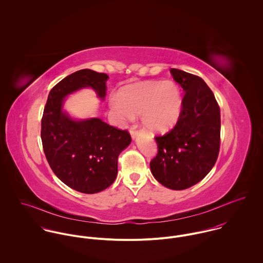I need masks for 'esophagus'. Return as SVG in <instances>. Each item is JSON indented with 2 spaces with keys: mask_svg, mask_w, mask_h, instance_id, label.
<instances>
[{
  "mask_svg": "<svg viewBox=\"0 0 263 263\" xmlns=\"http://www.w3.org/2000/svg\"><path fill=\"white\" fill-rule=\"evenodd\" d=\"M129 134H130L132 139H133V140H136V139L138 138V136H139L140 133H139L138 130H136V127H132L130 130H129Z\"/></svg>",
  "mask_w": 263,
  "mask_h": 263,
  "instance_id": "34e87169",
  "label": "esophagus"
}]
</instances>
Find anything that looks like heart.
<instances>
[{
  "mask_svg": "<svg viewBox=\"0 0 263 263\" xmlns=\"http://www.w3.org/2000/svg\"><path fill=\"white\" fill-rule=\"evenodd\" d=\"M113 111L120 118L141 114L142 124L153 133H166L178 121L182 96L173 81H148L125 86L110 99Z\"/></svg>",
  "mask_w": 263,
  "mask_h": 263,
  "instance_id": "1",
  "label": "heart"
}]
</instances>
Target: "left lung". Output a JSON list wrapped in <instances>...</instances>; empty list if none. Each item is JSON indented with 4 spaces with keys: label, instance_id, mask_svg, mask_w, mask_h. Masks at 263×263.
Segmentation results:
<instances>
[{
    "label": "left lung",
    "instance_id": "obj_1",
    "mask_svg": "<svg viewBox=\"0 0 263 263\" xmlns=\"http://www.w3.org/2000/svg\"><path fill=\"white\" fill-rule=\"evenodd\" d=\"M171 75L185 92L175 127L156 137L158 154L151 172L163 186L182 190L202 180L213 169L220 150L221 112L205 82L178 69Z\"/></svg>",
    "mask_w": 263,
    "mask_h": 263
}]
</instances>
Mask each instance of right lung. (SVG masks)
I'll return each instance as SVG.
<instances>
[{
    "instance_id": "add662e5",
    "label": "right lung",
    "mask_w": 263,
    "mask_h": 263,
    "mask_svg": "<svg viewBox=\"0 0 263 263\" xmlns=\"http://www.w3.org/2000/svg\"><path fill=\"white\" fill-rule=\"evenodd\" d=\"M108 76L84 69L58 83L49 92L41 120V141L53 173L69 187L97 193L117 176V159L132 138L98 117L78 119L65 110L71 94L91 88L100 100L106 96Z\"/></svg>"
}]
</instances>
